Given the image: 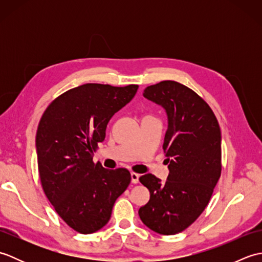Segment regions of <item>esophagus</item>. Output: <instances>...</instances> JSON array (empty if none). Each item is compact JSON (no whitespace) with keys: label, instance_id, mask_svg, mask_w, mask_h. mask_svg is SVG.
<instances>
[{"label":"esophagus","instance_id":"obj_1","mask_svg":"<svg viewBox=\"0 0 262 262\" xmlns=\"http://www.w3.org/2000/svg\"><path fill=\"white\" fill-rule=\"evenodd\" d=\"M130 177H132V182L133 183H138V179H140V174L138 173H135V172H132L130 173Z\"/></svg>","mask_w":262,"mask_h":262}]
</instances>
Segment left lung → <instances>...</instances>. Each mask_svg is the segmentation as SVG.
Returning a JSON list of instances; mask_svg holds the SVG:
<instances>
[{
  "instance_id": "8db88e82",
  "label": "left lung",
  "mask_w": 262,
  "mask_h": 262,
  "mask_svg": "<svg viewBox=\"0 0 262 262\" xmlns=\"http://www.w3.org/2000/svg\"><path fill=\"white\" fill-rule=\"evenodd\" d=\"M143 96L168 115L163 149L170 173L164 185L152 173L140 178L151 197L138 215L148 229L173 235L190 226L209 203L222 171L221 128L208 103L179 82L149 85Z\"/></svg>"
}]
</instances>
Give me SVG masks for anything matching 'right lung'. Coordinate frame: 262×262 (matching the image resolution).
<instances>
[{
  "mask_svg": "<svg viewBox=\"0 0 262 262\" xmlns=\"http://www.w3.org/2000/svg\"><path fill=\"white\" fill-rule=\"evenodd\" d=\"M137 89L86 83L53 100L39 121L36 147L43 192L60 219L82 234L108 223L116 199L130 183L127 169H104L92 157L110 118Z\"/></svg>",
  "mask_w": 262,
  "mask_h": 262,
  "instance_id": "obj_1",
  "label": "right lung"
}]
</instances>
